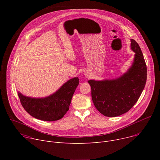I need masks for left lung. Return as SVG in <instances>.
<instances>
[{
  "instance_id": "1",
  "label": "left lung",
  "mask_w": 160,
  "mask_h": 160,
  "mask_svg": "<svg viewBox=\"0 0 160 160\" xmlns=\"http://www.w3.org/2000/svg\"><path fill=\"white\" fill-rule=\"evenodd\" d=\"M130 41L135 54L127 73L115 80L88 81L94 104L106 117H115L128 112L138 101L146 85L147 67L142 51L136 41Z\"/></svg>"
}]
</instances>
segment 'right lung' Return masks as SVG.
<instances>
[{
	"label": "right lung",
	"mask_w": 160,
	"mask_h": 160,
	"mask_svg": "<svg viewBox=\"0 0 160 160\" xmlns=\"http://www.w3.org/2000/svg\"><path fill=\"white\" fill-rule=\"evenodd\" d=\"M79 84L78 77L66 82L52 95L45 98H32L18 92L22 106L33 117L48 122L61 119L69 110L75 90Z\"/></svg>",
	"instance_id": "obj_1"
}]
</instances>
